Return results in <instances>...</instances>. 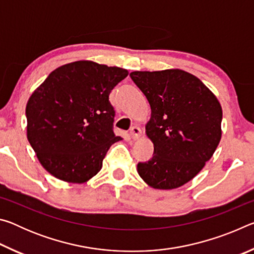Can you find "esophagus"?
Listing matches in <instances>:
<instances>
[{
    "label": "esophagus",
    "mask_w": 254,
    "mask_h": 254,
    "mask_svg": "<svg viewBox=\"0 0 254 254\" xmlns=\"http://www.w3.org/2000/svg\"><path fill=\"white\" fill-rule=\"evenodd\" d=\"M141 134H142V132H141L140 127H131V130H130V137H131V139H133V140L139 139Z\"/></svg>",
    "instance_id": "34e87169"
}]
</instances>
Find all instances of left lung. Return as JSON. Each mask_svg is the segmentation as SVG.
<instances>
[{"label":"left lung","mask_w":254,"mask_h":254,"mask_svg":"<svg viewBox=\"0 0 254 254\" xmlns=\"http://www.w3.org/2000/svg\"><path fill=\"white\" fill-rule=\"evenodd\" d=\"M132 80L151 107L145 133L153 156L137 163L150 187L174 189L204 168L222 136V107L196 76L182 69L133 71Z\"/></svg>","instance_id":"obj_1"}]
</instances>
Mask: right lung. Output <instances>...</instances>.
Listing matches in <instances>:
<instances>
[{
	"label": "right lung",
	"instance_id": "right-lung-1",
	"mask_svg": "<svg viewBox=\"0 0 254 254\" xmlns=\"http://www.w3.org/2000/svg\"><path fill=\"white\" fill-rule=\"evenodd\" d=\"M127 74L79 60L51 71L32 93L25 109L27 136L54 177L83 184L101 170L107 150L122 139L113 132L109 95Z\"/></svg>",
	"mask_w": 254,
	"mask_h": 254
}]
</instances>
